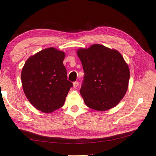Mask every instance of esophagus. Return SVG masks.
I'll return each instance as SVG.
<instances>
[{
  "label": "esophagus",
  "mask_w": 156,
  "mask_h": 156,
  "mask_svg": "<svg viewBox=\"0 0 156 156\" xmlns=\"http://www.w3.org/2000/svg\"><path fill=\"white\" fill-rule=\"evenodd\" d=\"M78 84H79V83L78 81L74 82V83H73V87H74V88L77 87L78 86Z\"/></svg>",
  "instance_id": "34e87169"
}]
</instances>
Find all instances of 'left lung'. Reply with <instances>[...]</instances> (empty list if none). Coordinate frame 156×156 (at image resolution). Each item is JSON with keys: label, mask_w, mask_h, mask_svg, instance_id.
<instances>
[{"label": "left lung", "mask_w": 156, "mask_h": 156, "mask_svg": "<svg viewBox=\"0 0 156 156\" xmlns=\"http://www.w3.org/2000/svg\"><path fill=\"white\" fill-rule=\"evenodd\" d=\"M77 54L84 72L80 92L87 106L97 111L116 106L126 94L130 77L122 55L98 44L80 49Z\"/></svg>", "instance_id": "8db88e82"}]
</instances>
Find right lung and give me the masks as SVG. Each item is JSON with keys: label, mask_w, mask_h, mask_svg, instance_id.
Segmentation results:
<instances>
[{"label": "right lung", "mask_w": 156, "mask_h": 156, "mask_svg": "<svg viewBox=\"0 0 156 156\" xmlns=\"http://www.w3.org/2000/svg\"><path fill=\"white\" fill-rule=\"evenodd\" d=\"M65 53L53 47L29 58L21 73L23 91L34 107L50 113L62 107L71 87L63 65Z\"/></svg>", "instance_id": "1"}]
</instances>
